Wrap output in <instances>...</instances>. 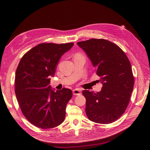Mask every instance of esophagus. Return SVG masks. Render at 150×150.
<instances>
[{
	"label": "esophagus",
	"instance_id": "esophagus-1",
	"mask_svg": "<svg viewBox=\"0 0 150 150\" xmlns=\"http://www.w3.org/2000/svg\"><path fill=\"white\" fill-rule=\"evenodd\" d=\"M73 94L74 96H79L81 94V92L79 89H76L73 91Z\"/></svg>",
	"mask_w": 150,
	"mask_h": 150
}]
</instances>
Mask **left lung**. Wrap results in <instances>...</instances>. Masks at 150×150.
<instances>
[{"label": "left lung", "instance_id": "obj_1", "mask_svg": "<svg viewBox=\"0 0 150 150\" xmlns=\"http://www.w3.org/2000/svg\"><path fill=\"white\" fill-rule=\"evenodd\" d=\"M77 44L85 51L102 84L100 92L82 91L86 115L97 123L115 122L125 112L133 89L130 61L120 47L104 39L92 38Z\"/></svg>", "mask_w": 150, "mask_h": 150}]
</instances>
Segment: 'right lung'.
<instances>
[{"mask_svg":"<svg viewBox=\"0 0 150 150\" xmlns=\"http://www.w3.org/2000/svg\"><path fill=\"white\" fill-rule=\"evenodd\" d=\"M73 43H41L25 53L15 73V95L25 118L33 125L48 129L63 122L73 92L54 91L50 85L59 60Z\"/></svg>","mask_w":150,"mask_h":150,"instance_id":"add662e5","label":"right lung"}]
</instances>
